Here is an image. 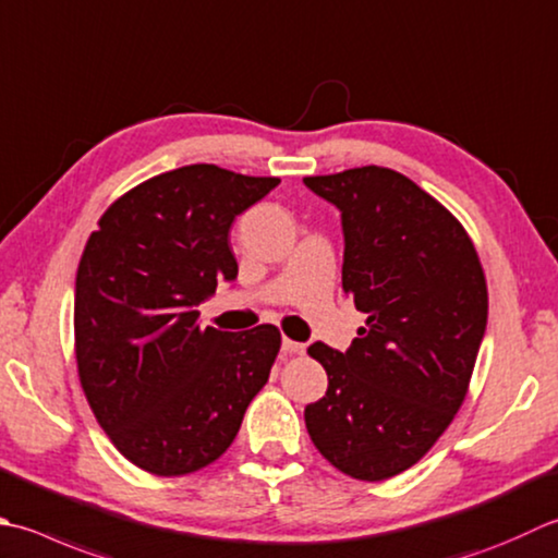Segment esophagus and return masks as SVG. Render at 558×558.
Listing matches in <instances>:
<instances>
[{"label":"esophagus","mask_w":558,"mask_h":558,"mask_svg":"<svg viewBox=\"0 0 558 558\" xmlns=\"http://www.w3.org/2000/svg\"><path fill=\"white\" fill-rule=\"evenodd\" d=\"M282 353H286V355H302L304 353V343L290 341V338H282Z\"/></svg>","instance_id":"esophagus-1"}]
</instances>
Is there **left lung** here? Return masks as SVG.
Masks as SVG:
<instances>
[{"instance_id": "8db88e82", "label": "left lung", "mask_w": 558, "mask_h": 558, "mask_svg": "<svg viewBox=\"0 0 558 558\" xmlns=\"http://www.w3.org/2000/svg\"><path fill=\"white\" fill-rule=\"evenodd\" d=\"M304 185L341 210L343 290L367 314L345 353L310 345L329 389L304 423L336 469L385 482L462 407L486 331L484 268L457 217L399 171L360 167Z\"/></svg>"}]
</instances>
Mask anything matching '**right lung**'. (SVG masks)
I'll list each match as a JSON object with an SVG mask.
<instances>
[{
    "label": "right lung",
    "mask_w": 558,
    "mask_h": 558,
    "mask_svg": "<svg viewBox=\"0 0 558 558\" xmlns=\"http://www.w3.org/2000/svg\"><path fill=\"white\" fill-rule=\"evenodd\" d=\"M280 179L191 163L108 207L76 268L74 351L98 425L135 466L181 476L213 464L268 381L280 331L201 326L236 278L229 227Z\"/></svg>",
    "instance_id": "right-lung-1"
}]
</instances>
